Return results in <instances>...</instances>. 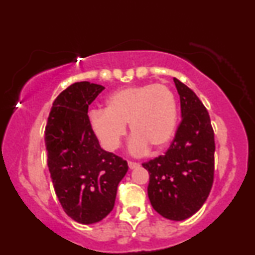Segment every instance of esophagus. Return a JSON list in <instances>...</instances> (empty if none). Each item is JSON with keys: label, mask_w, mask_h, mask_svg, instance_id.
<instances>
[{"label": "esophagus", "mask_w": 255, "mask_h": 255, "mask_svg": "<svg viewBox=\"0 0 255 255\" xmlns=\"http://www.w3.org/2000/svg\"><path fill=\"white\" fill-rule=\"evenodd\" d=\"M139 165H140L139 163L133 162V160H128V166H129V169H135V168H137V166H139Z\"/></svg>", "instance_id": "esophagus-1"}]
</instances>
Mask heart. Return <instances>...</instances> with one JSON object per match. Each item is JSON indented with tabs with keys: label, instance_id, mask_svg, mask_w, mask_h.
<instances>
[{
	"label": "heart",
	"instance_id": "b5f03b06",
	"mask_svg": "<svg viewBox=\"0 0 255 255\" xmlns=\"http://www.w3.org/2000/svg\"><path fill=\"white\" fill-rule=\"evenodd\" d=\"M91 130L107 151L118 150L129 124L134 134L133 153H142L152 146L162 150L174 136L177 125V103L170 87L144 84L121 89L108 97L105 110H92Z\"/></svg>",
	"mask_w": 255,
	"mask_h": 255
}]
</instances>
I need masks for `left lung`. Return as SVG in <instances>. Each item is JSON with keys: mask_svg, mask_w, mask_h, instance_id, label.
I'll return each mask as SVG.
<instances>
[{"mask_svg": "<svg viewBox=\"0 0 255 255\" xmlns=\"http://www.w3.org/2000/svg\"><path fill=\"white\" fill-rule=\"evenodd\" d=\"M181 120L165 154L142 166L148 171L152 207L170 221H183L203 206L215 177V133L206 108L193 91L174 78Z\"/></svg>", "mask_w": 255, "mask_h": 255, "instance_id": "left-lung-1", "label": "left lung"}]
</instances>
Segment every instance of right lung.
Here are the masks:
<instances>
[{
	"instance_id": "add662e5",
	"label": "right lung",
	"mask_w": 255,
	"mask_h": 255,
	"mask_svg": "<svg viewBox=\"0 0 255 255\" xmlns=\"http://www.w3.org/2000/svg\"><path fill=\"white\" fill-rule=\"evenodd\" d=\"M104 87L74 83L57 96L45 127L48 166L63 211L81 224L102 221L113 211L127 162L104 151L91 130L89 105Z\"/></svg>"
}]
</instances>
